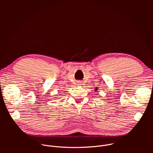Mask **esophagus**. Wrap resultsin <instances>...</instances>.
I'll list each match as a JSON object with an SVG mask.
<instances>
[{
    "label": "esophagus",
    "mask_w": 153,
    "mask_h": 153,
    "mask_svg": "<svg viewBox=\"0 0 153 153\" xmlns=\"http://www.w3.org/2000/svg\"><path fill=\"white\" fill-rule=\"evenodd\" d=\"M77 84L78 85H82V82H81L80 81H78L77 83Z\"/></svg>",
    "instance_id": "34e87169"
}]
</instances>
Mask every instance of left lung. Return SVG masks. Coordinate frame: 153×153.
<instances>
[{
  "label": "left lung",
  "instance_id": "left-lung-1",
  "mask_svg": "<svg viewBox=\"0 0 153 153\" xmlns=\"http://www.w3.org/2000/svg\"><path fill=\"white\" fill-rule=\"evenodd\" d=\"M97 88H96V90H94V91H97Z\"/></svg>",
  "mask_w": 153,
  "mask_h": 153
}]
</instances>
